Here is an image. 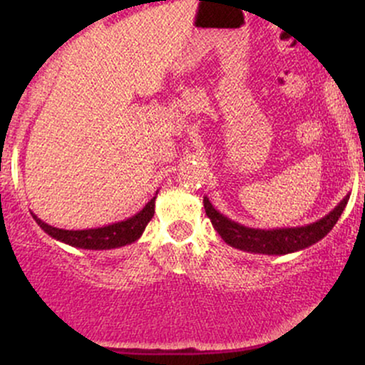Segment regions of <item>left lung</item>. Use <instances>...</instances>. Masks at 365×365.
<instances>
[{"instance_id": "1", "label": "left lung", "mask_w": 365, "mask_h": 365, "mask_svg": "<svg viewBox=\"0 0 365 365\" xmlns=\"http://www.w3.org/2000/svg\"><path fill=\"white\" fill-rule=\"evenodd\" d=\"M349 199L350 195L343 197V200H340V204L329 215L317 220L316 223L295 226V228H249V226L237 223V221H232L230 217L221 215L209 202L207 197H204V209H206V215L211 220L216 232L230 247L252 254L284 255L307 249V247L314 245L328 235L333 226L336 225L338 217L341 216L343 209L346 207Z\"/></svg>"}]
</instances>
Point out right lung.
I'll return each instance as SVG.
<instances>
[{
	"label": "right lung",
	"instance_id": "obj_1",
	"mask_svg": "<svg viewBox=\"0 0 365 365\" xmlns=\"http://www.w3.org/2000/svg\"><path fill=\"white\" fill-rule=\"evenodd\" d=\"M158 195V192H156ZM156 195L142 207V211L133 215L132 217L125 221H118V223H111L106 226H99V228H87V230H63L54 228V226L44 223L36 215L32 217L36 223L53 237L54 240H60L63 244L77 247V249H87V250H110L118 249V247L133 244L139 240L142 233H144L145 226L154 216V202H156Z\"/></svg>",
	"mask_w": 365,
	"mask_h": 365
}]
</instances>
